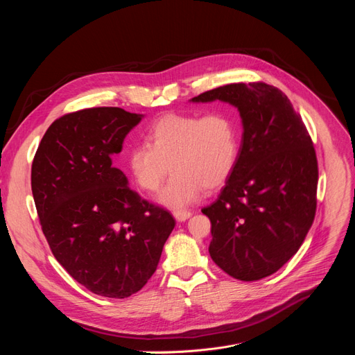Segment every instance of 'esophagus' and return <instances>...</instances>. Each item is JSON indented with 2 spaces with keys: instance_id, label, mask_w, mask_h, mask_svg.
<instances>
[{
  "instance_id": "34e87169",
  "label": "esophagus",
  "mask_w": 355,
  "mask_h": 355,
  "mask_svg": "<svg viewBox=\"0 0 355 355\" xmlns=\"http://www.w3.org/2000/svg\"><path fill=\"white\" fill-rule=\"evenodd\" d=\"M191 216H192V212H191V211H187V209L174 211V218H175L178 222H184V220L189 219Z\"/></svg>"
}]
</instances>
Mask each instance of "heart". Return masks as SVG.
<instances>
[{
    "mask_svg": "<svg viewBox=\"0 0 355 355\" xmlns=\"http://www.w3.org/2000/svg\"><path fill=\"white\" fill-rule=\"evenodd\" d=\"M241 130L236 115L216 110L205 115L167 114L150 126L147 144L133 146L126 168L144 192H156L174 171L159 200L181 209L204 189L222 187L232 175L240 155Z\"/></svg>",
    "mask_w": 355,
    "mask_h": 355,
    "instance_id": "obj_1",
    "label": "heart"
}]
</instances>
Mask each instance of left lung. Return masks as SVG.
<instances>
[{"mask_svg":"<svg viewBox=\"0 0 355 355\" xmlns=\"http://www.w3.org/2000/svg\"><path fill=\"white\" fill-rule=\"evenodd\" d=\"M234 105L243 122L237 164L211 220L209 254L240 281L277 272L302 245L316 214L318 159L311 135L288 96L263 81L234 83L193 96Z\"/></svg>","mask_w":355,"mask_h":355,"instance_id":"8db88e82","label":"left lung"}]
</instances>
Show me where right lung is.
<instances>
[{"instance_id": "obj_1", "label": "right lung", "mask_w": 355, "mask_h": 355, "mask_svg": "<svg viewBox=\"0 0 355 355\" xmlns=\"http://www.w3.org/2000/svg\"><path fill=\"white\" fill-rule=\"evenodd\" d=\"M140 121L116 107L66 114L49 126L32 163V193L50 250L78 284L105 297L123 299L146 285L175 226L112 164Z\"/></svg>"}]
</instances>
